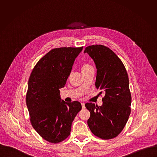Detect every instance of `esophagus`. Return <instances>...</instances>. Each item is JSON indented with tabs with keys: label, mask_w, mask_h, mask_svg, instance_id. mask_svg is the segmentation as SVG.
Instances as JSON below:
<instances>
[{
	"label": "esophagus",
	"mask_w": 157,
	"mask_h": 157,
	"mask_svg": "<svg viewBox=\"0 0 157 157\" xmlns=\"http://www.w3.org/2000/svg\"><path fill=\"white\" fill-rule=\"evenodd\" d=\"M82 109H85V103H82Z\"/></svg>",
	"instance_id": "34e87169"
}]
</instances>
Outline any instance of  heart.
I'll return each mask as SVG.
<instances>
[{
	"label": "heart",
	"mask_w": 157,
	"mask_h": 157,
	"mask_svg": "<svg viewBox=\"0 0 157 157\" xmlns=\"http://www.w3.org/2000/svg\"><path fill=\"white\" fill-rule=\"evenodd\" d=\"M91 68H92V67L91 65H90V64L85 63V64H83L82 67V71L83 72H85V71H86L89 70Z\"/></svg>",
	"instance_id": "b5f03b06"
}]
</instances>
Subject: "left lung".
I'll list each match as a JSON object with an SVG mask.
<instances>
[{
    "mask_svg": "<svg viewBox=\"0 0 157 157\" xmlns=\"http://www.w3.org/2000/svg\"><path fill=\"white\" fill-rule=\"evenodd\" d=\"M93 59L97 68L95 86L104 92L100 106L87 103L90 113L88 124L95 136L109 140L116 137L124 128L131 113V95L129 78L123 63L109 48L95 45L86 47L84 53Z\"/></svg>",
    "mask_w": 157,
    "mask_h": 157,
    "instance_id": "left-lung-1",
    "label": "left lung"
}]
</instances>
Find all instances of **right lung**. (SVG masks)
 Listing matches in <instances>:
<instances>
[{"instance_id":"obj_1","label":"right lung","mask_w":157,"mask_h":157,"mask_svg":"<svg viewBox=\"0 0 157 157\" xmlns=\"http://www.w3.org/2000/svg\"><path fill=\"white\" fill-rule=\"evenodd\" d=\"M82 49L83 47L52 49L37 63L28 80L26 101L31 123L39 134L52 143L67 138L74 118L82 109L77 101L62 100L59 89L65 86Z\"/></svg>"}]
</instances>
